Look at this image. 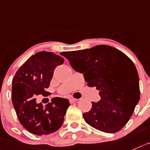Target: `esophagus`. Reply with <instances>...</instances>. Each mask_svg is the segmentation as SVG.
Returning a JSON list of instances; mask_svg holds the SVG:
<instances>
[{
	"label": "esophagus",
	"instance_id": "34e87169",
	"mask_svg": "<svg viewBox=\"0 0 150 150\" xmlns=\"http://www.w3.org/2000/svg\"><path fill=\"white\" fill-rule=\"evenodd\" d=\"M70 102H71V103H73V102H76V101L78 100L77 99H75V98H73V97H71V98H70Z\"/></svg>",
	"mask_w": 150,
	"mask_h": 150
}]
</instances>
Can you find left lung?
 I'll return each instance as SVG.
<instances>
[{
  "instance_id": "left-lung-1",
  "label": "left lung",
  "mask_w": 150,
  "mask_h": 150,
  "mask_svg": "<svg viewBox=\"0 0 150 150\" xmlns=\"http://www.w3.org/2000/svg\"><path fill=\"white\" fill-rule=\"evenodd\" d=\"M61 55L76 71L83 74L89 87H96L101 99L83 113L85 122L108 133L121 130L140 99L139 78L133 62L119 50L106 45L65 51Z\"/></svg>"
}]
</instances>
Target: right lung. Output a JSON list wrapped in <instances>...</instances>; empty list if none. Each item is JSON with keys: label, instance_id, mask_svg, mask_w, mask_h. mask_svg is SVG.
Here are the masks:
<instances>
[{"label": "right lung", "instance_id": "obj_1", "mask_svg": "<svg viewBox=\"0 0 150 150\" xmlns=\"http://www.w3.org/2000/svg\"><path fill=\"white\" fill-rule=\"evenodd\" d=\"M64 59L53 52L40 51L27 59L15 74L12 80V101L18 120L23 127L36 135L56 132L63 124L70 106L68 99L54 98L45 106L36 102V96H47L45 91L57 66Z\"/></svg>", "mask_w": 150, "mask_h": 150}]
</instances>
